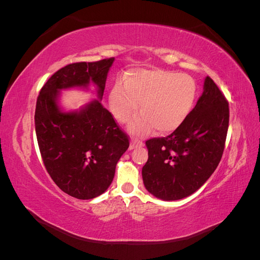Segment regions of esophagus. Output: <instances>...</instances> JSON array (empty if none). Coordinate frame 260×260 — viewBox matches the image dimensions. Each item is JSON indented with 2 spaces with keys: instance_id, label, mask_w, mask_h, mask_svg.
Here are the masks:
<instances>
[{
  "instance_id": "1",
  "label": "esophagus",
  "mask_w": 260,
  "mask_h": 260,
  "mask_svg": "<svg viewBox=\"0 0 260 260\" xmlns=\"http://www.w3.org/2000/svg\"><path fill=\"white\" fill-rule=\"evenodd\" d=\"M142 145H143L142 141H139L137 139H132L131 142H130V149H133V148L139 147V146H142Z\"/></svg>"
}]
</instances>
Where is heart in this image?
<instances>
[{
	"label": "heart",
	"instance_id": "1",
	"mask_svg": "<svg viewBox=\"0 0 260 260\" xmlns=\"http://www.w3.org/2000/svg\"><path fill=\"white\" fill-rule=\"evenodd\" d=\"M198 85L192 77L165 69H135L117 81L109 92L108 103L116 119L123 123L141 115L129 130L144 136L154 128L169 133L182 124L194 107Z\"/></svg>",
	"mask_w": 260,
	"mask_h": 260
}]
</instances>
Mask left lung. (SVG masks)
I'll use <instances>...</instances> for the list:
<instances>
[{"mask_svg":"<svg viewBox=\"0 0 260 260\" xmlns=\"http://www.w3.org/2000/svg\"><path fill=\"white\" fill-rule=\"evenodd\" d=\"M229 127V104L211 78L186 120L166 138L147 140L142 168L146 190L162 201L187 198L214 174Z\"/></svg>","mask_w":260,"mask_h":260,"instance_id":"obj_1","label":"left lung"}]
</instances>
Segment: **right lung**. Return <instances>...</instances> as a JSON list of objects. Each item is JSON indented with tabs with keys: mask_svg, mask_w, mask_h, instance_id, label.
<instances>
[{
	"mask_svg": "<svg viewBox=\"0 0 260 260\" xmlns=\"http://www.w3.org/2000/svg\"><path fill=\"white\" fill-rule=\"evenodd\" d=\"M115 58L75 62L55 73L42 86L35 114L44 166L62 192L78 200L103 194L116 165L129 147L127 135L102 105L107 75ZM97 88L98 100L67 112L59 104L62 89Z\"/></svg>",
	"mask_w": 260,
	"mask_h": 260,
	"instance_id": "right-lung-1",
	"label": "right lung"
}]
</instances>
